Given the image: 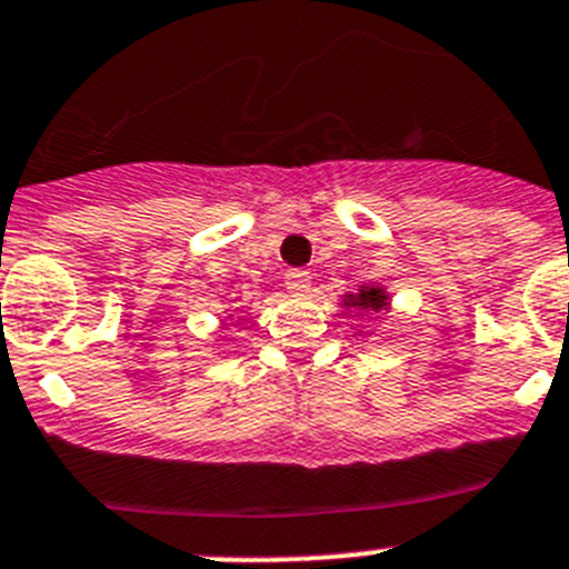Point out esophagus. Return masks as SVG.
<instances>
[{"mask_svg":"<svg viewBox=\"0 0 569 569\" xmlns=\"http://www.w3.org/2000/svg\"><path fill=\"white\" fill-rule=\"evenodd\" d=\"M284 288L290 290L293 296H305L310 290V273L301 268H293L284 273Z\"/></svg>","mask_w":569,"mask_h":569,"instance_id":"1","label":"esophagus"}]
</instances>
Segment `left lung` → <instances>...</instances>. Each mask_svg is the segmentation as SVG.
<instances>
[{
    "instance_id": "8db88e82",
    "label": "left lung",
    "mask_w": 569,
    "mask_h": 569,
    "mask_svg": "<svg viewBox=\"0 0 569 569\" xmlns=\"http://www.w3.org/2000/svg\"><path fill=\"white\" fill-rule=\"evenodd\" d=\"M343 305L358 307V310H375V312H378V310H387L389 296L383 293L380 288H363L361 293L347 296V299H343Z\"/></svg>"
}]
</instances>
